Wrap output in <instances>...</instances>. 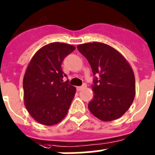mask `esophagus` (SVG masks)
<instances>
[{"label":"esophagus","mask_w":155,"mask_h":155,"mask_svg":"<svg viewBox=\"0 0 155 155\" xmlns=\"http://www.w3.org/2000/svg\"><path fill=\"white\" fill-rule=\"evenodd\" d=\"M87 85H85V84H84V85H82L81 86H78V87H77V90L78 91H81V90H82L83 89H85V88H86Z\"/></svg>","instance_id":"1"}]
</instances>
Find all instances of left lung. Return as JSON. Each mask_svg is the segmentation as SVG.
<instances>
[{
    "instance_id": "obj_1",
    "label": "left lung",
    "mask_w": 155,
    "mask_h": 155,
    "mask_svg": "<svg viewBox=\"0 0 155 155\" xmlns=\"http://www.w3.org/2000/svg\"><path fill=\"white\" fill-rule=\"evenodd\" d=\"M86 58L94 75L93 99L89 109L101 120L120 118L131 105L135 94V80L131 66L113 47L102 43L77 47Z\"/></svg>"
}]
</instances>
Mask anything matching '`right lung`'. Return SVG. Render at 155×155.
<instances>
[{"mask_svg": "<svg viewBox=\"0 0 155 155\" xmlns=\"http://www.w3.org/2000/svg\"><path fill=\"white\" fill-rule=\"evenodd\" d=\"M75 50L70 44L52 43L39 49L24 77V99L30 115L39 124L51 126L66 116L76 89L63 82L62 61Z\"/></svg>", "mask_w": 155, "mask_h": 155, "instance_id": "obj_1", "label": "right lung"}]
</instances>
